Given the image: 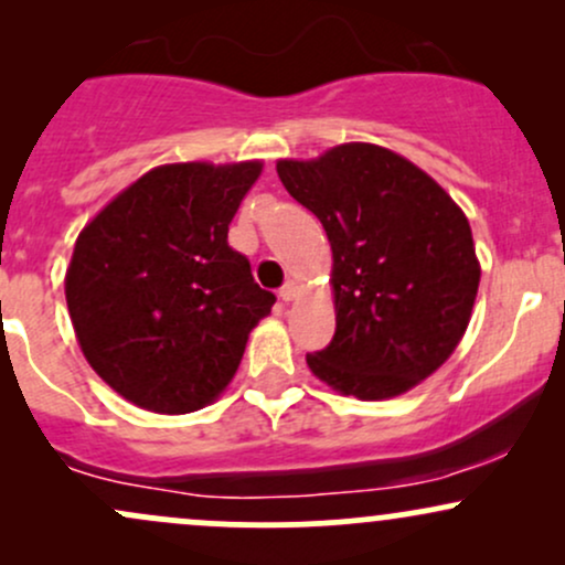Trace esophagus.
Instances as JSON below:
<instances>
[{"label": "esophagus", "instance_id": "obj_1", "mask_svg": "<svg viewBox=\"0 0 565 565\" xmlns=\"http://www.w3.org/2000/svg\"><path fill=\"white\" fill-rule=\"evenodd\" d=\"M278 297H281L284 302H291V300H295V297H297V284H295V281H287V284H284V287L278 289Z\"/></svg>", "mask_w": 565, "mask_h": 565}]
</instances>
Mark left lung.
Masks as SVG:
<instances>
[{"mask_svg": "<svg viewBox=\"0 0 565 565\" xmlns=\"http://www.w3.org/2000/svg\"><path fill=\"white\" fill-rule=\"evenodd\" d=\"M276 172L332 244L337 329L305 355L310 372L361 401L430 377L462 340L481 281L465 212L430 174L372 142L284 159Z\"/></svg>", "mask_w": 565, "mask_h": 565, "instance_id": "left-lung-1", "label": "left lung"}]
</instances>
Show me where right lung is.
<instances>
[{
  "mask_svg": "<svg viewBox=\"0 0 565 565\" xmlns=\"http://www.w3.org/2000/svg\"><path fill=\"white\" fill-rule=\"evenodd\" d=\"M260 161L167 164L79 233L66 302L84 359L116 393L159 414L212 404L276 295L228 246Z\"/></svg>",
  "mask_w": 565,
  "mask_h": 565,
  "instance_id": "1",
  "label": "right lung"
}]
</instances>
